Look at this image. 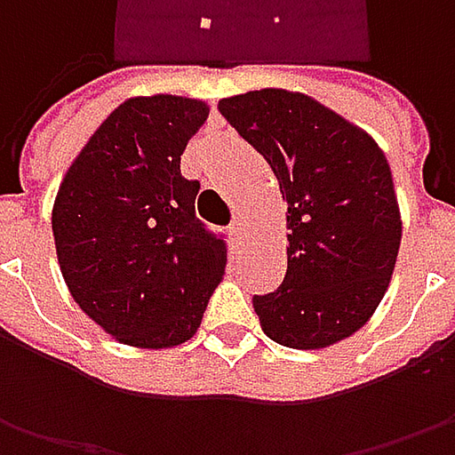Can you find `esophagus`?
<instances>
[{"label":"esophagus","mask_w":455,"mask_h":455,"mask_svg":"<svg viewBox=\"0 0 455 455\" xmlns=\"http://www.w3.org/2000/svg\"><path fill=\"white\" fill-rule=\"evenodd\" d=\"M230 233L235 235V240H240V243H243V240L248 237V225H245V220L237 218L235 222H233V228H230Z\"/></svg>","instance_id":"obj_1"}]
</instances>
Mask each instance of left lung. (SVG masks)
<instances>
[{
  "label": "left lung",
  "instance_id": "1",
  "mask_svg": "<svg viewBox=\"0 0 455 455\" xmlns=\"http://www.w3.org/2000/svg\"><path fill=\"white\" fill-rule=\"evenodd\" d=\"M218 108L271 164L289 204L286 278L253 299L263 331L291 349L352 337L390 286L403 237L385 151L299 91H248L222 98Z\"/></svg>",
  "mask_w": 455,
  "mask_h": 455
}]
</instances>
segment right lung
Listing matches in <instances>:
<instances>
[{
    "mask_svg": "<svg viewBox=\"0 0 455 455\" xmlns=\"http://www.w3.org/2000/svg\"><path fill=\"white\" fill-rule=\"evenodd\" d=\"M207 116L200 98H126L62 177L52 237L65 286L121 344L169 349L192 339L225 275V243L195 218L200 184L180 172Z\"/></svg>",
    "mask_w": 455,
    "mask_h": 455,
    "instance_id": "add662e5",
    "label": "right lung"
}]
</instances>
